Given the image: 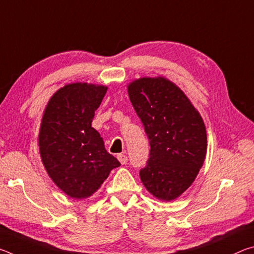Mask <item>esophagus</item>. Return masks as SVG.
<instances>
[{
  "label": "esophagus",
  "instance_id": "1",
  "mask_svg": "<svg viewBox=\"0 0 254 254\" xmlns=\"http://www.w3.org/2000/svg\"><path fill=\"white\" fill-rule=\"evenodd\" d=\"M118 159H119V161L122 163V165H126V163L127 162V157L126 156V154H122V153L118 154Z\"/></svg>",
  "mask_w": 254,
  "mask_h": 254
}]
</instances>
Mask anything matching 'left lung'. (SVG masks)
Returning <instances> with one entry per match:
<instances>
[{
    "instance_id": "1",
    "label": "left lung",
    "mask_w": 254,
    "mask_h": 254,
    "mask_svg": "<svg viewBox=\"0 0 254 254\" xmlns=\"http://www.w3.org/2000/svg\"><path fill=\"white\" fill-rule=\"evenodd\" d=\"M127 92L150 144L140 178L157 198H177L194 182L205 160L203 119L182 89L162 77L137 79Z\"/></svg>"
}]
</instances>
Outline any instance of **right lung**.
Segmentation results:
<instances>
[{
    "mask_svg": "<svg viewBox=\"0 0 254 254\" xmlns=\"http://www.w3.org/2000/svg\"><path fill=\"white\" fill-rule=\"evenodd\" d=\"M106 91L105 86L86 83L66 85L45 110L39 133L42 162L54 183L72 198L94 194L111 170L121 166L92 127Z\"/></svg>",
    "mask_w": 254,
    "mask_h": 254,
    "instance_id": "add662e5",
    "label": "right lung"
}]
</instances>
